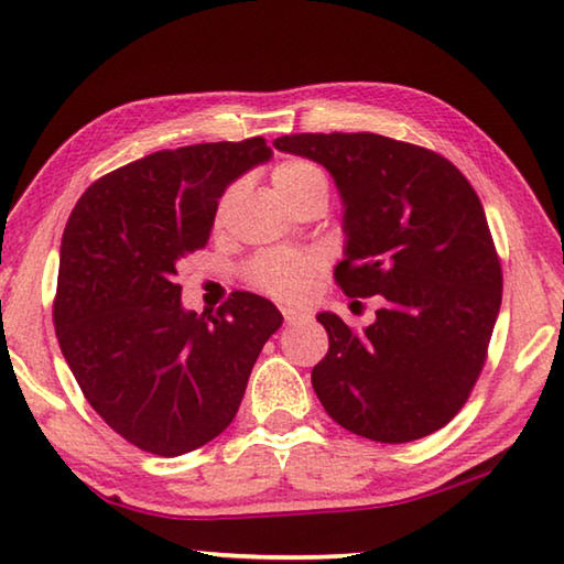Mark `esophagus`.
Returning a JSON list of instances; mask_svg holds the SVG:
<instances>
[{"label": "esophagus", "instance_id": "34e87169", "mask_svg": "<svg viewBox=\"0 0 564 564\" xmlns=\"http://www.w3.org/2000/svg\"><path fill=\"white\" fill-rule=\"evenodd\" d=\"M283 318H285V323H289V326H295V323L308 321L311 316H308V313H301V311H293V308H283Z\"/></svg>", "mask_w": 564, "mask_h": 564}]
</instances>
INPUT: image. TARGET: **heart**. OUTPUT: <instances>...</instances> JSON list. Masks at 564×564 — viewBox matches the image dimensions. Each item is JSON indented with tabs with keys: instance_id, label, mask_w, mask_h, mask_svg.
<instances>
[{
	"instance_id": "obj_1",
	"label": "heart",
	"mask_w": 564,
	"mask_h": 564,
	"mask_svg": "<svg viewBox=\"0 0 564 564\" xmlns=\"http://www.w3.org/2000/svg\"><path fill=\"white\" fill-rule=\"evenodd\" d=\"M273 184L285 202L293 204L295 198L313 191H326L328 181L326 174L305 159H289L281 161L273 169ZM236 196V188H231L224 198V206ZM321 256L316 251H299V248H281V251H265L256 256L248 265V279L261 289L263 293L273 295L279 301H303L308 295L313 281L321 271Z\"/></svg>"
}]
</instances>
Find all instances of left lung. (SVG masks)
Returning <instances> with one entry per match:
<instances>
[{"instance_id":"8db88e82","label":"left lung","mask_w":564,"mask_h":564,"mask_svg":"<svg viewBox=\"0 0 564 564\" xmlns=\"http://www.w3.org/2000/svg\"><path fill=\"white\" fill-rule=\"evenodd\" d=\"M285 154L326 166L343 202L336 281L350 299L383 295L356 333L318 313L328 352L311 373L346 431L410 443L451 423L488 358L502 269L488 218L460 171L431 149L380 133H291Z\"/></svg>"}]
</instances>
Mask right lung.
Wrapping results in <instances>:
<instances>
[{
	"mask_svg": "<svg viewBox=\"0 0 564 564\" xmlns=\"http://www.w3.org/2000/svg\"><path fill=\"white\" fill-rule=\"evenodd\" d=\"M263 137L156 151L84 191L59 251L54 326L84 398L123 441L176 457L221 435L283 316L236 291L181 305L176 263L208 243L218 198L271 159Z\"/></svg>",
	"mask_w": 564,
	"mask_h": 564,
	"instance_id": "1",
	"label": "right lung"
}]
</instances>
